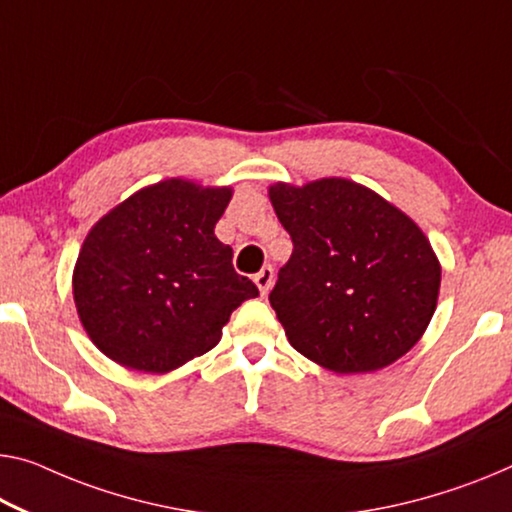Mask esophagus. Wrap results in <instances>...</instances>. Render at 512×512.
<instances>
[{"label": "esophagus", "instance_id": "esophagus-1", "mask_svg": "<svg viewBox=\"0 0 512 512\" xmlns=\"http://www.w3.org/2000/svg\"><path fill=\"white\" fill-rule=\"evenodd\" d=\"M254 281H256V286H258V290H261V295H267V290L272 288V281H274V270L270 265H265L261 272L256 274L254 277Z\"/></svg>", "mask_w": 512, "mask_h": 512}]
</instances>
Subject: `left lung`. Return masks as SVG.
Masks as SVG:
<instances>
[{
  "label": "left lung",
  "instance_id": "8db88e82",
  "mask_svg": "<svg viewBox=\"0 0 512 512\" xmlns=\"http://www.w3.org/2000/svg\"><path fill=\"white\" fill-rule=\"evenodd\" d=\"M270 201L293 240L270 293L290 345L341 375L380 371L410 352L442 283L419 226L348 178L277 183Z\"/></svg>",
  "mask_w": 512,
  "mask_h": 512
}]
</instances>
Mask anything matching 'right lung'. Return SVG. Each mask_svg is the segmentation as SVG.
Here are the masks:
<instances>
[{
    "instance_id": "add662e5",
    "label": "right lung",
    "mask_w": 512,
    "mask_h": 512,
    "mask_svg": "<svg viewBox=\"0 0 512 512\" xmlns=\"http://www.w3.org/2000/svg\"><path fill=\"white\" fill-rule=\"evenodd\" d=\"M231 196V187L169 178L98 219L77 256L73 297L102 355L169 373L215 348L231 313L258 295L215 235Z\"/></svg>"
}]
</instances>
